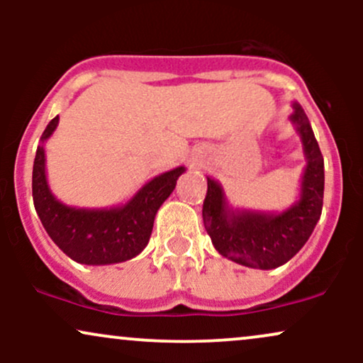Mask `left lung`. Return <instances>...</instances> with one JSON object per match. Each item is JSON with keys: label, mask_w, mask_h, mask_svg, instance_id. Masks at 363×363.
Returning <instances> with one entry per match:
<instances>
[{"label": "left lung", "mask_w": 363, "mask_h": 363, "mask_svg": "<svg viewBox=\"0 0 363 363\" xmlns=\"http://www.w3.org/2000/svg\"><path fill=\"white\" fill-rule=\"evenodd\" d=\"M290 116L297 126L307 157L298 203L281 215L234 211L227 206L223 189L208 177L203 201V223L215 249L222 256L257 269H273L285 264L307 242L320 211L324 196V160L318 140L298 104Z\"/></svg>", "instance_id": "left-lung-1"}]
</instances>
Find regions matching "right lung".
Here are the masks:
<instances>
[{
  "mask_svg": "<svg viewBox=\"0 0 363 363\" xmlns=\"http://www.w3.org/2000/svg\"><path fill=\"white\" fill-rule=\"evenodd\" d=\"M56 126L57 118H54L40 140H48ZM182 172L184 167H177L152 179L121 208L83 210L62 205L51 194L45 181L44 148L37 147L32 196L45 232L66 256L82 264H112L131 259L147 247L158 208L172 193Z\"/></svg>",
  "mask_w": 363,
  "mask_h": 363,
  "instance_id": "1",
  "label": "right lung"
}]
</instances>
